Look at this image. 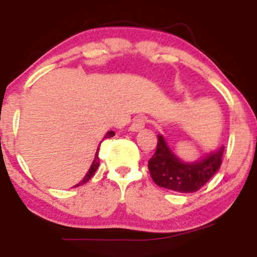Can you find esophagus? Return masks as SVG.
Instances as JSON below:
<instances>
[{
	"mask_svg": "<svg viewBox=\"0 0 257 257\" xmlns=\"http://www.w3.org/2000/svg\"><path fill=\"white\" fill-rule=\"evenodd\" d=\"M146 120L144 117H137L134 120H133L132 125H131V131L132 132H140L141 129L145 128Z\"/></svg>",
	"mask_w": 257,
	"mask_h": 257,
	"instance_id": "obj_1",
	"label": "esophagus"
}]
</instances>
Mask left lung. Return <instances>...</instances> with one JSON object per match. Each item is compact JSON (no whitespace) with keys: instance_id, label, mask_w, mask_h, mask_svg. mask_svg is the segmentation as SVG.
Segmentation results:
<instances>
[{"instance_id":"1","label":"left lung","mask_w":257,"mask_h":257,"mask_svg":"<svg viewBox=\"0 0 257 257\" xmlns=\"http://www.w3.org/2000/svg\"><path fill=\"white\" fill-rule=\"evenodd\" d=\"M158 143L155 155L149 161V170L156 185L181 193L198 191L220 169L225 147L210 152L194 163H185L174 155L166 139L157 135Z\"/></svg>"}]
</instances>
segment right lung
Returning a JSON list of instances; mask_svg holds the SVG:
<instances>
[{
    "instance_id": "right-lung-1",
    "label": "right lung",
    "mask_w": 257,
    "mask_h": 257,
    "mask_svg": "<svg viewBox=\"0 0 257 257\" xmlns=\"http://www.w3.org/2000/svg\"><path fill=\"white\" fill-rule=\"evenodd\" d=\"M113 135H114V132L110 131V132L106 133V135L104 137V139L112 138V137H113ZM104 139H102V140H104ZM98 153H99V147H98V150H96L95 157H94V161H93V163H91V167L89 168V170H88L87 175H85L84 178H83V180H82V181H79L78 184L75 186V187H78V186H82L83 184H85V182H87V181H89V180L91 179V176L94 175V173L96 172V169H98V167H99V164H100V161H99V156H98Z\"/></svg>"
}]
</instances>
